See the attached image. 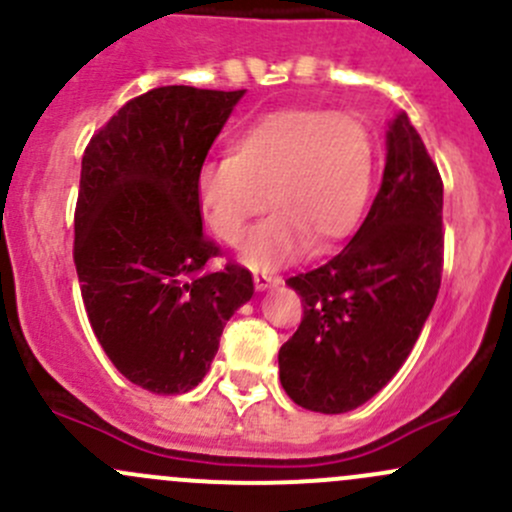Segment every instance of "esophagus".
Here are the masks:
<instances>
[{
	"label": "esophagus",
	"instance_id": "1",
	"mask_svg": "<svg viewBox=\"0 0 512 512\" xmlns=\"http://www.w3.org/2000/svg\"><path fill=\"white\" fill-rule=\"evenodd\" d=\"M282 285V277H272V275H255V287L257 292H267V289Z\"/></svg>",
	"mask_w": 512,
	"mask_h": 512
}]
</instances>
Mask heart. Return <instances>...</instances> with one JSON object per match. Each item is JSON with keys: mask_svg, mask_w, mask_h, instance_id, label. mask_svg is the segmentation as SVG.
Here are the masks:
<instances>
[{"mask_svg": "<svg viewBox=\"0 0 512 512\" xmlns=\"http://www.w3.org/2000/svg\"><path fill=\"white\" fill-rule=\"evenodd\" d=\"M374 175V143L349 113L292 108L267 113L230 143V158L205 163L195 178L205 227L225 245L250 235L242 260L277 270L304 252L324 255L354 232Z\"/></svg>", "mask_w": 512, "mask_h": 512, "instance_id": "1", "label": "heart"}]
</instances>
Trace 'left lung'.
Masks as SVG:
<instances>
[{"label": "left lung", "instance_id": "obj_1", "mask_svg": "<svg viewBox=\"0 0 512 512\" xmlns=\"http://www.w3.org/2000/svg\"><path fill=\"white\" fill-rule=\"evenodd\" d=\"M441 213V175L399 111L386 131L381 188L352 242L287 280L304 304L302 324L277 356L294 404L347 414L394 379L441 287Z\"/></svg>", "mask_w": 512, "mask_h": 512}]
</instances>
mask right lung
Segmentation results:
<instances>
[{"instance_id": "1", "label": "right lung", "mask_w": 512, "mask_h": 512, "mask_svg": "<svg viewBox=\"0 0 512 512\" xmlns=\"http://www.w3.org/2000/svg\"><path fill=\"white\" fill-rule=\"evenodd\" d=\"M245 91L160 86L128 101L81 160L74 262L98 344L153 394L208 374L227 319L255 285L240 265L210 270L195 178Z\"/></svg>"}]
</instances>
